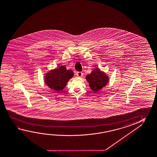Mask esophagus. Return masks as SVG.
Masks as SVG:
<instances>
[{"instance_id":"34e87169","label":"esophagus","mask_w":157,"mask_h":157,"mask_svg":"<svg viewBox=\"0 0 157 157\" xmlns=\"http://www.w3.org/2000/svg\"><path fill=\"white\" fill-rule=\"evenodd\" d=\"M82 75H83V74H82V72H78L77 73V75L78 77H82Z\"/></svg>"}]
</instances>
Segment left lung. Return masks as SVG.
Masks as SVG:
<instances>
[{
    "instance_id": "1",
    "label": "left lung",
    "mask_w": 157,
    "mask_h": 157,
    "mask_svg": "<svg viewBox=\"0 0 157 157\" xmlns=\"http://www.w3.org/2000/svg\"><path fill=\"white\" fill-rule=\"evenodd\" d=\"M86 79L89 83L91 89L95 92L105 86L108 82V77L98 68H96L90 75H87Z\"/></svg>"
}]
</instances>
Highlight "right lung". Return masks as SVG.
I'll return each instance as SVG.
<instances>
[{
    "mask_svg": "<svg viewBox=\"0 0 157 157\" xmlns=\"http://www.w3.org/2000/svg\"><path fill=\"white\" fill-rule=\"evenodd\" d=\"M73 76L72 71L67 70L64 66H61L48 73L45 81L50 89L59 91L64 89L68 81Z\"/></svg>",
    "mask_w": 157,
    "mask_h": 157,
    "instance_id": "obj_1",
    "label": "right lung"
}]
</instances>
